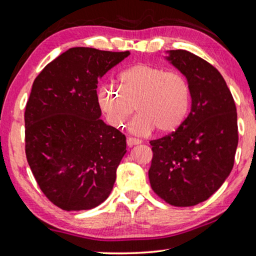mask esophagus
Segmentation results:
<instances>
[{
	"label": "esophagus",
	"instance_id": "34e87169",
	"mask_svg": "<svg viewBox=\"0 0 256 256\" xmlns=\"http://www.w3.org/2000/svg\"><path fill=\"white\" fill-rule=\"evenodd\" d=\"M128 144L130 146H136V144H141V140H138L136 138H128Z\"/></svg>",
	"mask_w": 256,
	"mask_h": 256
}]
</instances>
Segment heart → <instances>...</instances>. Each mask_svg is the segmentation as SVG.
I'll list each match as a JSON object with an SVG mask.
<instances>
[{"instance_id": "b5f03b06", "label": "heart", "mask_w": 256, "mask_h": 256, "mask_svg": "<svg viewBox=\"0 0 256 256\" xmlns=\"http://www.w3.org/2000/svg\"><path fill=\"white\" fill-rule=\"evenodd\" d=\"M114 86L99 92V102L108 123L122 128L133 114L131 131L144 136L152 128L170 133L178 128L188 114L190 88L180 72L150 64H136L116 78Z\"/></svg>"}]
</instances>
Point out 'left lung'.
<instances>
[{"label": "left lung", "mask_w": 256, "mask_h": 256, "mask_svg": "<svg viewBox=\"0 0 256 256\" xmlns=\"http://www.w3.org/2000/svg\"><path fill=\"white\" fill-rule=\"evenodd\" d=\"M167 60L188 81L192 107L176 131L152 146L149 180L154 192L175 206L206 201L230 174L238 144L236 105L216 68L184 50Z\"/></svg>", "instance_id": "8db88e82"}]
</instances>
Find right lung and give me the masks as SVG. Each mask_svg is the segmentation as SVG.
I'll return each instance as SVG.
<instances>
[{
  "label": "right lung",
  "instance_id": "1",
  "mask_svg": "<svg viewBox=\"0 0 256 256\" xmlns=\"http://www.w3.org/2000/svg\"><path fill=\"white\" fill-rule=\"evenodd\" d=\"M128 55L73 47L34 81L24 112L26 156L42 193L60 209H92L112 192L126 138L100 120L97 84Z\"/></svg>",
  "mask_w": 256,
  "mask_h": 256
}]
</instances>
